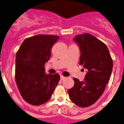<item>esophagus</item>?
I'll list each match as a JSON object with an SVG mask.
<instances>
[{
	"mask_svg": "<svg viewBox=\"0 0 124 124\" xmlns=\"http://www.w3.org/2000/svg\"><path fill=\"white\" fill-rule=\"evenodd\" d=\"M65 79H66V77H64V76H61V81H63V80H64Z\"/></svg>",
	"mask_w": 124,
	"mask_h": 124,
	"instance_id": "obj_1",
	"label": "esophagus"
}]
</instances>
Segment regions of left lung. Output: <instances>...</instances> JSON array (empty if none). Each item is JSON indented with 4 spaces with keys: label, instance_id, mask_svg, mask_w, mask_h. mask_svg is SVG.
<instances>
[{
    "label": "left lung",
    "instance_id": "8db88e82",
    "mask_svg": "<svg viewBox=\"0 0 124 124\" xmlns=\"http://www.w3.org/2000/svg\"><path fill=\"white\" fill-rule=\"evenodd\" d=\"M81 51L79 64L87 70L84 81L74 78V85L68 89L70 99L76 105L86 107L102 96L111 75L113 61L107 46L89 33L74 38Z\"/></svg>",
    "mask_w": 124,
    "mask_h": 124
}]
</instances>
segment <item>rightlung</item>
Segmentation results:
<instances>
[{"instance_id": "right-lung-1", "label": "right lung", "mask_w": 124, "mask_h": 124, "mask_svg": "<svg viewBox=\"0 0 124 124\" xmlns=\"http://www.w3.org/2000/svg\"><path fill=\"white\" fill-rule=\"evenodd\" d=\"M59 37L38 35L26 38L15 58V81L23 99L33 106L50 99L60 79L58 73L46 74L44 65L51 56L52 46Z\"/></svg>"}]
</instances>
